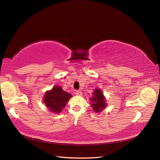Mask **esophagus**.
I'll return each mask as SVG.
<instances>
[{"label": "esophagus", "mask_w": 160, "mask_h": 160, "mask_svg": "<svg viewBox=\"0 0 160 160\" xmlns=\"http://www.w3.org/2000/svg\"><path fill=\"white\" fill-rule=\"evenodd\" d=\"M75 94L77 96H81L82 95V92L80 91H76Z\"/></svg>", "instance_id": "esophagus-1"}]
</instances>
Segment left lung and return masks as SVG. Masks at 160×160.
<instances>
[{
  "label": "left lung",
  "mask_w": 160,
  "mask_h": 160,
  "mask_svg": "<svg viewBox=\"0 0 160 160\" xmlns=\"http://www.w3.org/2000/svg\"><path fill=\"white\" fill-rule=\"evenodd\" d=\"M90 100H91V105L93 111L96 113L102 112L107 107L105 97L100 88H97L94 90L92 96Z\"/></svg>",
  "instance_id": "left-lung-1"
}]
</instances>
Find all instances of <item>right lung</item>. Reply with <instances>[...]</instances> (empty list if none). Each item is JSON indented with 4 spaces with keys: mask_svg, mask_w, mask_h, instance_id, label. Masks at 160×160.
I'll use <instances>...</instances> for the list:
<instances>
[{
    "mask_svg": "<svg viewBox=\"0 0 160 160\" xmlns=\"http://www.w3.org/2000/svg\"><path fill=\"white\" fill-rule=\"evenodd\" d=\"M72 97L71 94L64 91L60 86H55L44 93L42 101L51 113H59Z\"/></svg>",
    "mask_w": 160,
    "mask_h": 160,
    "instance_id": "right-lung-1",
    "label": "right lung"
}]
</instances>
